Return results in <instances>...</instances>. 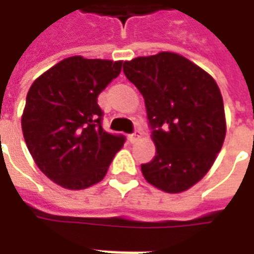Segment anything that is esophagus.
I'll return each instance as SVG.
<instances>
[{"label":"esophagus","mask_w":254,"mask_h":254,"mask_svg":"<svg viewBox=\"0 0 254 254\" xmlns=\"http://www.w3.org/2000/svg\"><path fill=\"white\" fill-rule=\"evenodd\" d=\"M140 137H141V131H140V130H135L132 134L128 135V141L131 142V144H134L135 141H138V138H140Z\"/></svg>","instance_id":"1"}]
</instances>
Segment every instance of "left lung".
<instances>
[{"label": "left lung", "instance_id": "obj_1", "mask_svg": "<svg viewBox=\"0 0 254 254\" xmlns=\"http://www.w3.org/2000/svg\"><path fill=\"white\" fill-rule=\"evenodd\" d=\"M126 77L142 94L155 157L141 164L158 190H187L209 171L226 134L219 87L199 66L171 52L124 62Z\"/></svg>", "mask_w": 254, "mask_h": 254}]
</instances>
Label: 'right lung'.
Wrapping results in <instances>:
<instances>
[{"label":"right lung","mask_w":254,"mask_h":254,"mask_svg":"<svg viewBox=\"0 0 254 254\" xmlns=\"http://www.w3.org/2000/svg\"><path fill=\"white\" fill-rule=\"evenodd\" d=\"M123 62L72 56L35 80L26 94L22 132L38 168L66 190H84L104 178L126 141L103 128L99 94Z\"/></svg>","instance_id":"1"}]
</instances>
